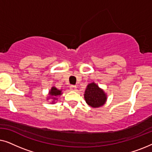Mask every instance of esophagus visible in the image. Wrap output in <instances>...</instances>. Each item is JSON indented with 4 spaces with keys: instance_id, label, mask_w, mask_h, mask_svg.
Wrapping results in <instances>:
<instances>
[{
    "instance_id": "1",
    "label": "esophagus",
    "mask_w": 152,
    "mask_h": 152,
    "mask_svg": "<svg viewBox=\"0 0 152 152\" xmlns=\"http://www.w3.org/2000/svg\"><path fill=\"white\" fill-rule=\"evenodd\" d=\"M70 88L71 91H75L77 88V86H75V85H70Z\"/></svg>"
}]
</instances>
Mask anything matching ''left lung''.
<instances>
[{
    "mask_svg": "<svg viewBox=\"0 0 152 152\" xmlns=\"http://www.w3.org/2000/svg\"><path fill=\"white\" fill-rule=\"evenodd\" d=\"M86 102L93 108H98L104 104L107 101V94L94 82L88 84L84 92Z\"/></svg>",
    "mask_w": 152,
    "mask_h": 152,
    "instance_id": "obj_1",
    "label": "left lung"
}]
</instances>
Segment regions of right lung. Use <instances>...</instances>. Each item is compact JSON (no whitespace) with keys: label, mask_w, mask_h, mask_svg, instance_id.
Wrapping results in <instances>:
<instances>
[{"label":"right lung","mask_w":152,"mask_h":152,"mask_svg":"<svg viewBox=\"0 0 152 152\" xmlns=\"http://www.w3.org/2000/svg\"><path fill=\"white\" fill-rule=\"evenodd\" d=\"M61 93H62L61 90H59V89H57L55 86L52 87L50 91H49V95H50V97H52V99H53V101L57 99V97L59 96V95H61ZM54 102H53L52 103H54Z\"/></svg>","instance_id":"add662e5"}]
</instances>
